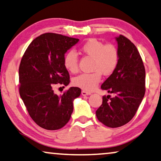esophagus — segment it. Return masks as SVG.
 I'll return each instance as SVG.
<instances>
[{"mask_svg":"<svg viewBox=\"0 0 161 161\" xmlns=\"http://www.w3.org/2000/svg\"><path fill=\"white\" fill-rule=\"evenodd\" d=\"M91 94V92H87V91H85V90H82L81 91V95L85 96V95H90Z\"/></svg>","mask_w":161,"mask_h":161,"instance_id":"esophagus-1","label":"esophagus"}]
</instances>
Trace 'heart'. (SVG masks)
<instances>
[{
    "label": "heart",
    "mask_w": 161,
    "mask_h": 161,
    "mask_svg": "<svg viewBox=\"0 0 161 161\" xmlns=\"http://www.w3.org/2000/svg\"><path fill=\"white\" fill-rule=\"evenodd\" d=\"M84 55L91 57L92 69L91 73H83L74 79L73 83L76 87L85 91L94 90L101 80L102 74L109 76L116 70L119 64V53L114 45L105 44L95 38L85 42L80 47ZM64 64L67 71L71 73L77 72L79 60L77 55L73 50L67 52L64 58Z\"/></svg>",
    "instance_id": "heart-1"
}]
</instances>
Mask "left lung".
<instances>
[{
  "mask_svg": "<svg viewBox=\"0 0 161 161\" xmlns=\"http://www.w3.org/2000/svg\"><path fill=\"white\" fill-rule=\"evenodd\" d=\"M116 40L118 66L101 85L102 90L114 96L104 95L96 111L97 119L111 128L125 125L132 119L145 93V69L137 48L124 35Z\"/></svg>",
  "mask_w": 161,
  "mask_h": 161,
  "instance_id": "obj_1",
  "label": "left lung"
}]
</instances>
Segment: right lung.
Here are the masks:
<instances>
[{
  "label": "right lung",
  "mask_w": 161,
  "mask_h": 161,
  "mask_svg": "<svg viewBox=\"0 0 161 161\" xmlns=\"http://www.w3.org/2000/svg\"><path fill=\"white\" fill-rule=\"evenodd\" d=\"M78 41L56 33H45L32 40L21 60L19 94L31 118L43 129L57 130L65 126L73 112V100L81 94V89L76 87L61 95L53 91L57 84L66 86L70 82L64 55Z\"/></svg>",
  "instance_id": "add662e5"
}]
</instances>
